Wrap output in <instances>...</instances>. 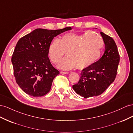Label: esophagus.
<instances>
[{
	"label": "esophagus",
	"instance_id": "1",
	"mask_svg": "<svg viewBox=\"0 0 133 133\" xmlns=\"http://www.w3.org/2000/svg\"><path fill=\"white\" fill-rule=\"evenodd\" d=\"M60 73L62 74H69V72H63V71H61Z\"/></svg>",
	"mask_w": 133,
	"mask_h": 133
}]
</instances>
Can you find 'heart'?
Segmentation results:
<instances>
[{
    "instance_id": "b5f03b06",
    "label": "heart",
    "mask_w": 133,
    "mask_h": 133,
    "mask_svg": "<svg viewBox=\"0 0 133 133\" xmlns=\"http://www.w3.org/2000/svg\"><path fill=\"white\" fill-rule=\"evenodd\" d=\"M104 41L95 33L88 31L82 35L67 33L55 39L49 44L48 56L54 63H58L66 53L68 57L58 64V68L69 70H82L92 66L100 58Z\"/></svg>"
}]
</instances>
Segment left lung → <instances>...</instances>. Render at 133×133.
Returning a JSON list of instances; mask_svg holds the SVG:
<instances>
[{
	"label": "left lung",
	"instance_id": "obj_1",
	"mask_svg": "<svg viewBox=\"0 0 133 133\" xmlns=\"http://www.w3.org/2000/svg\"><path fill=\"white\" fill-rule=\"evenodd\" d=\"M100 34L105 44L104 54L96 63L82 70L78 82L72 86L75 91L85 98L103 93L117 74L120 56L116 44L111 37L102 32Z\"/></svg>",
	"mask_w": 133,
	"mask_h": 133
}]
</instances>
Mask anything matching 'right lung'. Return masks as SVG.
I'll return each instance as SVG.
<instances>
[{
  "instance_id": "1",
  "label": "right lung",
  "mask_w": 133,
  "mask_h": 133,
  "mask_svg": "<svg viewBox=\"0 0 133 133\" xmlns=\"http://www.w3.org/2000/svg\"><path fill=\"white\" fill-rule=\"evenodd\" d=\"M38 28L18 41L12 58L14 74L19 86L26 94L41 97L50 91L59 72L48 57L49 44L54 37L71 30Z\"/></svg>"
}]
</instances>
